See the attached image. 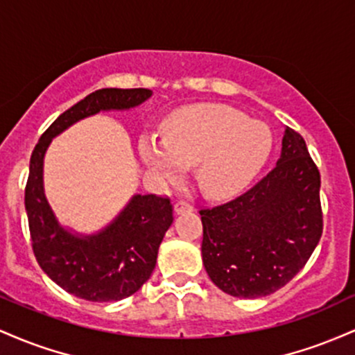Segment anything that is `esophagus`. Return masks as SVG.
I'll list each match as a JSON object with an SVG mask.
<instances>
[{
	"label": "esophagus",
	"instance_id": "34e87169",
	"mask_svg": "<svg viewBox=\"0 0 355 355\" xmlns=\"http://www.w3.org/2000/svg\"><path fill=\"white\" fill-rule=\"evenodd\" d=\"M194 209V206L191 205V202H188V201H179V202H176V205H174V211H176L178 214H181V213H191V211Z\"/></svg>",
	"mask_w": 355,
	"mask_h": 355
}]
</instances>
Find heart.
Masks as SVG:
<instances>
[{
    "label": "heart",
    "mask_w": 355,
    "mask_h": 355,
    "mask_svg": "<svg viewBox=\"0 0 355 355\" xmlns=\"http://www.w3.org/2000/svg\"><path fill=\"white\" fill-rule=\"evenodd\" d=\"M273 135L263 122L250 121L223 103H199L171 115L164 137L142 135L139 156L164 182H174L186 166L208 196L228 198L243 191L268 159Z\"/></svg>",
    "instance_id": "b5f03b06"
}]
</instances>
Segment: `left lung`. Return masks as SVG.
I'll return each instance as SVG.
<instances>
[{
    "label": "left lung",
    "instance_id": "obj_1",
    "mask_svg": "<svg viewBox=\"0 0 355 355\" xmlns=\"http://www.w3.org/2000/svg\"><path fill=\"white\" fill-rule=\"evenodd\" d=\"M199 214L202 265L218 288L258 298L285 286L324 230L320 173L304 137L286 127L277 166L252 189Z\"/></svg>",
    "mask_w": 355,
    "mask_h": 355
}]
</instances>
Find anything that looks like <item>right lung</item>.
<instances>
[{
	"instance_id": "obj_1",
	"label": "right lung",
	"mask_w": 355,
	"mask_h": 355,
	"mask_svg": "<svg viewBox=\"0 0 355 355\" xmlns=\"http://www.w3.org/2000/svg\"><path fill=\"white\" fill-rule=\"evenodd\" d=\"M149 89H101L65 110L40 137L30 159L25 208L38 265L71 295L90 302L130 297L156 268L159 245L173 223L169 198L135 194L102 231L73 234L60 225L43 191V157L51 139L101 110H127L146 102Z\"/></svg>"
}]
</instances>
